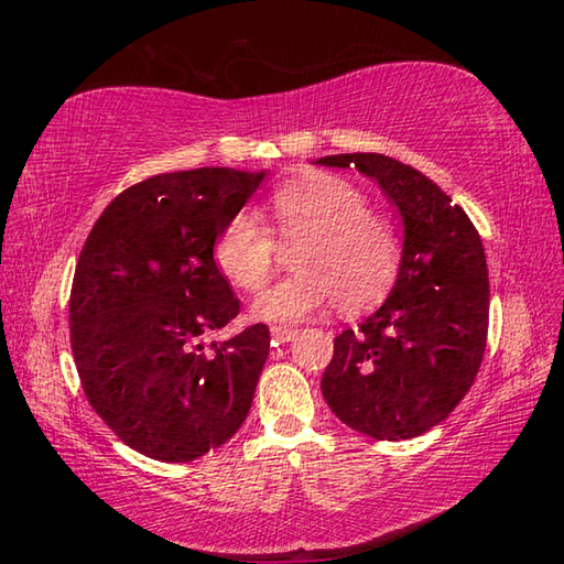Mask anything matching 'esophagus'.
Wrapping results in <instances>:
<instances>
[{
  "label": "esophagus",
  "instance_id": "obj_1",
  "mask_svg": "<svg viewBox=\"0 0 564 564\" xmlns=\"http://www.w3.org/2000/svg\"><path fill=\"white\" fill-rule=\"evenodd\" d=\"M271 336H273L275 343H289V340H293L295 336H299V328H293V326H273L271 328Z\"/></svg>",
  "mask_w": 564,
  "mask_h": 564
}]
</instances>
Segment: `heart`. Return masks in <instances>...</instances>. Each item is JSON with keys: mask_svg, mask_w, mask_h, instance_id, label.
<instances>
[{"mask_svg": "<svg viewBox=\"0 0 564 564\" xmlns=\"http://www.w3.org/2000/svg\"><path fill=\"white\" fill-rule=\"evenodd\" d=\"M265 218L281 243H303L293 259L299 273L259 295L256 316L295 323L333 299L340 311L358 313L383 299L398 279L403 236L388 216L370 212L346 178H295L269 198ZM216 263L236 285L261 291L279 265V248L261 221L238 216L218 238Z\"/></svg>", "mask_w": 564, "mask_h": 564, "instance_id": "1", "label": "heart"}]
</instances>
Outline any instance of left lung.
<instances>
[{"label": "left lung", "instance_id": "1", "mask_svg": "<svg viewBox=\"0 0 564 564\" xmlns=\"http://www.w3.org/2000/svg\"><path fill=\"white\" fill-rule=\"evenodd\" d=\"M318 164L373 178L403 221L393 291L333 340L323 398L352 431L410 441L451 415L480 370L490 316L480 234L441 186L395 159L336 154Z\"/></svg>", "mask_w": 564, "mask_h": 564}]
</instances>
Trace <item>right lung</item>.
I'll return each mask as SVG.
<instances>
[{"label":"right lung","instance_id":"right-lung-1","mask_svg":"<svg viewBox=\"0 0 564 564\" xmlns=\"http://www.w3.org/2000/svg\"><path fill=\"white\" fill-rule=\"evenodd\" d=\"M263 171L206 166L151 176L104 208L76 261L72 352L91 408L119 441L191 463L234 437L269 358L263 323L204 338L241 303L214 261Z\"/></svg>","mask_w":564,"mask_h":564}]
</instances>
